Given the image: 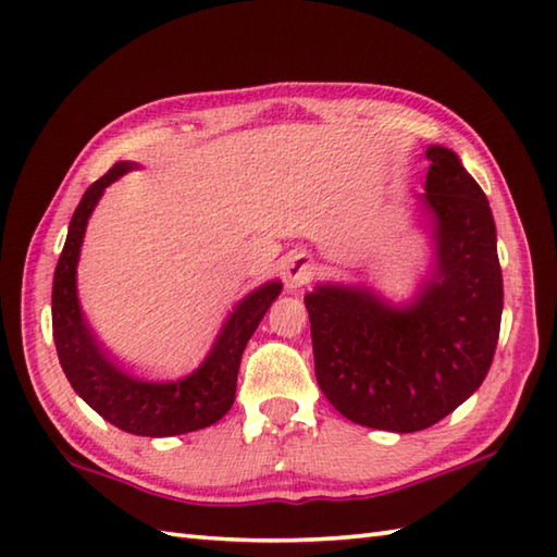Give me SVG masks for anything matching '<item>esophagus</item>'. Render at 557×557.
<instances>
[{"mask_svg": "<svg viewBox=\"0 0 557 557\" xmlns=\"http://www.w3.org/2000/svg\"><path fill=\"white\" fill-rule=\"evenodd\" d=\"M287 282L292 287H301L313 277V258L309 253H294L287 260Z\"/></svg>", "mask_w": 557, "mask_h": 557, "instance_id": "1", "label": "esophagus"}]
</instances>
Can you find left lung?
Returning <instances> with one entry per match:
<instances>
[{
  "label": "left lung",
  "instance_id": "left-lung-1",
  "mask_svg": "<svg viewBox=\"0 0 557 557\" xmlns=\"http://www.w3.org/2000/svg\"><path fill=\"white\" fill-rule=\"evenodd\" d=\"M421 206L433 268L407 304L363 285L306 294L315 377L342 417L413 433L453 413L486 377L503 315V272L486 194L449 148H425Z\"/></svg>",
  "mask_w": 557,
  "mask_h": 557
}]
</instances>
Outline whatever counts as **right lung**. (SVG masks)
<instances>
[{
  "label": "right lung",
  "instance_id": "obj_1",
  "mask_svg": "<svg viewBox=\"0 0 557 557\" xmlns=\"http://www.w3.org/2000/svg\"><path fill=\"white\" fill-rule=\"evenodd\" d=\"M134 168L136 162H116L108 174L88 186L69 222L66 244L52 282V333L59 363L71 387L88 407L126 433L168 437L208 429L232 409L246 342L256 333L272 301L280 297L282 282L270 280L246 294L224 321L203 363L188 375L176 381H146L116 366L102 351L88 321L83 318L76 292V268L88 218L104 188Z\"/></svg>",
  "mask_w": 557,
  "mask_h": 557
}]
</instances>
